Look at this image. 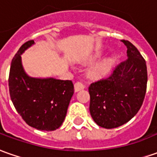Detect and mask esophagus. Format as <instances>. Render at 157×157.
<instances>
[{"mask_svg": "<svg viewBox=\"0 0 157 157\" xmlns=\"http://www.w3.org/2000/svg\"><path fill=\"white\" fill-rule=\"evenodd\" d=\"M84 87H85V86H84V84H83L82 82H76L74 85L75 92H79V91H81V90H83Z\"/></svg>", "mask_w": 157, "mask_h": 157, "instance_id": "esophagus-1", "label": "esophagus"}]
</instances>
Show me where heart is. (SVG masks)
Listing matches in <instances>:
<instances>
[{
    "label": "heart",
    "mask_w": 157,
    "mask_h": 157,
    "mask_svg": "<svg viewBox=\"0 0 157 157\" xmlns=\"http://www.w3.org/2000/svg\"><path fill=\"white\" fill-rule=\"evenodd\" d=\"M100 57V53H96L94 56L88 58L89 62L95 61ZM113 64V60L111 57H104L103 59L99 61L95 64H94L87 70V75L92 79H100L105 76L109 73Z\"/></svg>",
    "instance_id": "b5f03b06"
}]
</instances>
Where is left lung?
<instances>
[{"instance_id": "8db88e82", "label": "left lung", "mask_w": 157, "mask_h": 157, "mask_svg": "<svg viewBox=\"0 0 157 157\" xmlns=\"http://www.w3.org/2000/svg\"><path fill=\"white\" fill-rule=\"evenodd\" d=\"M122 42L127 47V59L117 66L109 78L88 87L90 114L99 126L105 129L127 123L137 114L145 96V60L132 43Z\"/></svg>"}]
</instances>
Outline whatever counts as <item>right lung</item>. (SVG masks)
<instances>
[{
    "mask_svg": "<svg viewBox=\"0 0 157 157\" xmlns=\"http://www.w3.org/2000/svg\"><path fill=\"white\" fill-rule=\"evenodd\" d=\"M33 40L21 45L13 58L8 79L12 102L28 125L39 131H55L66 117L74 94L71 81L53 77H32L25 71L21 55Z\"/></svg>",
    "mask_w": 157,
    "mask_h": 157,
    "instance_id": "add662e5",
    "label": "right lung"
}]
</instances>
